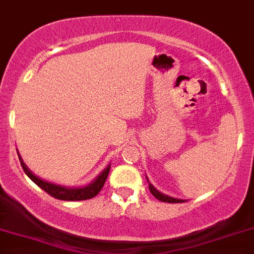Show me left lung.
Masks as SVG:
<instances>
[{"label":"left lung","instance_id":"8db88e82","mask_svg":"<svg viewBox=\"0 0 254 254\" xmlns=\"http://www.w3.org/2000/svg\"><path fill=\"white\" fill-rule=\"evenodd\" d=\"M146 179H147V178H146ZM147 181H148V179H147ZM148 189H150L151 194H152L153 196L156 197V199L161 200V201H165V203H184V201H185V200H183V199H176V197L169 196V195H166V194H164V192L159 191V190L156 189L155 186H153L152 184L150 183V181H148Z\"/></svg>","mask_w":254,"mask_h":254}]
</instances>
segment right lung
<instances>
[{
  "mask_svg": "<svg viewBox=\"0 0 254 254\" xmlns=\"http://www.w3.org/2000/svg\"><path fill=\"white\" fill-rule=\"evenodd\" d=\"M17 155L25 174H26L39 188H41L44 191H46L49 195H51V196L57 197V199L59 200H68V201H78V200H87L94 197L95 195L101 191L102 188H103L104 183H106L107 180V176H108L109 174V169H111V164L107 165L106 169H104L92 183L88 184V185L79 186V188H68V186L49 183V181L43 180V179H40L39 176L35 175V174H32L29 170V167H27L26 165H25V162L22 161L18 151Z\"/></svg>",
  "mask_w": 254,
  "mask_h": 254,
  "instance_id": "1",
  "label": "right lung"
}]
</instances>
